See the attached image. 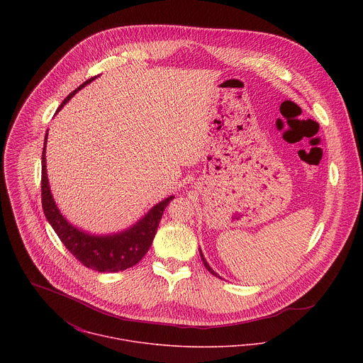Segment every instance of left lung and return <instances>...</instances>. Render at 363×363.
<instances>
[{
    "mask_svg": "<svg viewBox=\"0 0 363 363\" xmlns=\"http://www.w3.org/2000/svg\"><path fill=\"white\" fill-rule=\"evenodd\" d=\"M200 256H201V259H203V264H204V267H206V268H207L208 271H209V272H211V274H212V275H215V277H218V278H220V277H219V275H218V274H216V272H215V271H213V269H212V268H211V267H209V264H208L207 259H206V257H204V255H203V252H201V249H200Z\"/></svg>",
    "mask_w": 363,
    "mask_h": 363,
    "instance_id": "8db88e82",
    "label": "left lung"
}]
</instances>
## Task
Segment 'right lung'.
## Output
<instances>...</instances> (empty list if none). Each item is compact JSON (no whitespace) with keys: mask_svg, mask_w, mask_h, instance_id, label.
Segmentation results:
<instances>
[{"mask_svg":"<svg viewBox=\"0 0 363 363\" xmlns=\"http://www.w3.org/2000/svg\"><path fill=\"white\" fill-rule=\"evenodd\" d=\"M95 78L88 79L75 91H72L62 101V104L58 106L55 114L78 91H81ZM48 134L49 133L45 135V148L42 154V206L49 223L52 225L62 245L85 267L99 272H118L140 262V259L147 255L152 245L164 208L174 197L169 196L167 199L162 200L151 208L138 222L121 232L110 235H95L85 232L65 219L52 199L46 167Z\"/></svg>","mask_w":363,"mask_h":363,"instance_id":"obj_1","label":"right lung"}]
</instances>
